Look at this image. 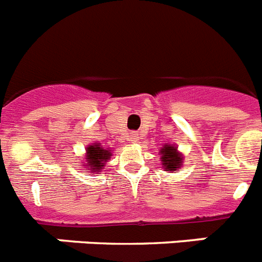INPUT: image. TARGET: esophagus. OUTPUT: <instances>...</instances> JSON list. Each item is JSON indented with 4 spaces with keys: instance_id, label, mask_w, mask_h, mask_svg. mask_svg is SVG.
<instances>
[{
    "instance_id": "obj_1",
    "label": "esophagus",
    "mask_w": 262,
    "mask_h": 262,
    "mask_svg": "<svg viewBox=\"0 0 262 262\" xmlns=\"http://www.w3.org/2000/svg\"><path fill=\"white\" fill-rule=\"evenodd\" d=\"M131 142H134V143L139 142V135H138V134H136V133L131 134Z\"/></svg>"
}]
</instances>
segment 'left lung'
I'll list each match as a JSON object with an SVG mask.
<instances>
[{"label": "left lung", "instance_id": "1", "mask_svg": "<svg viewBox=\"0 0 262 262\" xmlns=\"http://www.w3.org/2000/svg\"><path fill=\"white\" fill-rule=\"evenodd\" d=\"M161 165L164 169H168L170 172H176L180 166L182 165V155L177 151L176 145H168L165 144L161 149Z\"/></svg>", "mask_w": 262, "mask_h": 262}]
</instances>
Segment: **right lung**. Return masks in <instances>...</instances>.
Wrapping results in <instances>:
<instances>
[{"instance_id":"obj_1","label":"right lung","mask_w":262,"mask_h":262,"mask_svg":"<svg viewBox=\"0 0 262 262\" xmlns=\"http://www.w3.org/2000/svg\"><path fill=\"white\" fill-rule=\"evenodd\" d=\"M110 156L111 151L108 148L101 147L97 143L89 145L86 148V157H85L86 159V165L85 166H89V169H86V170L98 173L105 166V163H107Z\"/></svg>"}]
</instances>
